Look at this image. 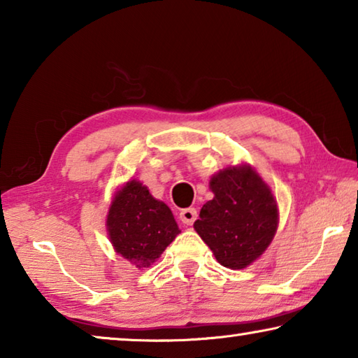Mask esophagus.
I'll return each mask as SVG.
<instances>
[{"label":"esophagus","instance_id":"34e87169","mask_svg":"<svg viewBox=\"0 0 358 358\" xmlns=\"http://www.w3.org/2000/svg\"><path fill=\"white\" fill-rule=\"evenodd\" d=\"M180 220L186 226H192L194 221L197 220V210L196 208H185L180 211Z\"/></svg>","mask_w":358,"mask_h":358}]
</instances>
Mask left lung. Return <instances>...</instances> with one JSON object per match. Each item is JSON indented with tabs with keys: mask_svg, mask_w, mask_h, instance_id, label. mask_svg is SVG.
<instances>
[{
	"mask_svg": "<svg viewBox=\"0 0 358 358\" xmlns=\"http://www.w3.org/2000/svg\"><path fill=\"white\" fill-rule=\"evenodd\" d=\"M210 187L215 197L203 205L194 229L221 265L245 268L275 237L276 199L250 166L226 169L211 178Z\"/></svg>",
	"mask_w": 358,
	"mask_h": 358,
	"instance_id": "1",
	"label": "left lung"
}]
</instances>
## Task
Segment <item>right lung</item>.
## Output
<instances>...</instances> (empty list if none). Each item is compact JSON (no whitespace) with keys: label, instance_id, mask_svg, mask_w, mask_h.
<instances>
[{"label":"right lung","instance_id":"obj_1","mask_svg":"<svg viewBox=\"0 0 358 358\" xmlns=\"http://www.w3.org/2000/svg\"><path fill=\"white\" fill-rule=\"evenodd\" d=\"M115 251L136 266H148L180 234L171 208L131 180L115 194L107 216Z\"/></svg>","mask_w":358,"mask_h":358}]
</instances>
